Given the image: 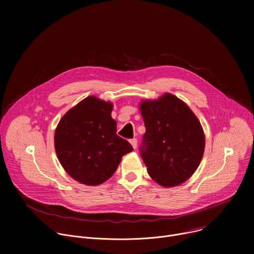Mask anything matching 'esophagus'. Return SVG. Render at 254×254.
Segmentation results:
<instances>
[{
    "label": "esophagus",
    "mask_w": 254,
    "mask_h": 254,
    "mask_svg": "<svg viewBox=\"0 0 254 254\" xmlns=\"http://www.w3.org/2000/svg\"><path fill=\"white\" fill-rule=\"evenodd\" d=\"M129 142H130V144H131L133 149H136V147H137V139H136V138H132V139H130V140H129Z\"/></svg>",
    "instance_id": "1"
}]
</instances>
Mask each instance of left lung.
Wrapping results in <instances>:
<instances>
[{
	"label": "left lung",
	"instance_id": "1",
	"mask_svg": "<svg viewBox=\"0 0 254 254\" xmlns=\"http://www.w3.org/2000/svg\"><path fill=\"white\" fill-rule=\"evenodd\" d=\"M146 127L140 155L151 178L165 188L179 186L195 173L203 158V127L180 98L165 93L139 102Z\"/></svg>",
	"mask_w": 254,
	"mask_h": 254
}]
</instances>
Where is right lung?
<instances>
[{
	"mask_svg": "<svg viewBox=\"0 0 254 254\" xmlns=\"http://www.w3.org/2000/svg\"><path fill=\"white\" fill-rule=\"evenodd\" d=\"M114 104L95 96L78 102L62 117L54 134L57 158L77 182L97 186L117 171L131 144L117 134Z\"/></svg>",
	"mask_w": 254,
	"mask_h": 254,
	"instance_id": "add662e5",
	"label": "right lung"
}]
</instances>
